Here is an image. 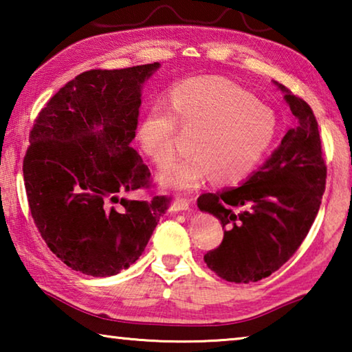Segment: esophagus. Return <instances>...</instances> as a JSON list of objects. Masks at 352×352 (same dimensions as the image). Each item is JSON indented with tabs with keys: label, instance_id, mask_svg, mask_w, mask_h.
I'll return each instance as SVG.
<instances>
[{
	"label": "esophagus",
	"instance_id": "34e87169",
	"mask_svg": "<svg viewBox=\"0 0 352 352\" xmlns=\"http://www.w3.org/2000/svg\"><path fill=\"white\" fill-rule=\"evenodd\" d=\"M189 206H190L189 200H186V199H177V200L174 201V204L170 205V211H172V212L186 211V210H189Z\"/></svg>",
	"mask_w": 352,
	"mask_h": 352
}]
</instances>
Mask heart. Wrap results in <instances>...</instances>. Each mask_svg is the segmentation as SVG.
I'll list each match as a JSON object with an SVG mask.
<instances>
[{"mask_svg": "<svg viewBox=\"0 0 352 352\" xmlns=\"http://www.w3.org/2000/svg\"><path fill=\"white\" fill-rule=\"evenodd\" d=\"M178 124L194 132V153L160 170L163 186L197 188L211 175L217 183L245 180L270 152L278 136V118L252 93L219 76L190 77L172 88L169 107H148L138 127L141 151L162 164L175 153Z\"/></svg>", "mask_w": 352, "mask_h": 352, "instance_id": "obj_1", "label": "heart"}]
</instances>
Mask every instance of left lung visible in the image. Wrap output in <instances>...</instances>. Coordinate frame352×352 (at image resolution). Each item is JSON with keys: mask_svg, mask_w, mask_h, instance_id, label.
I'll use <instances>...</instances> for the list:
<instances>
[{"mask_svg": "<svg viewBox=\"0 0 352 352\" xmlns=\"http://www.w3.org/2000/svg\"><path fill=\"white\" fill-rule=\"evenodd\" d=\"M296 127L267 163L237 188L201 194L197 206L222 223L223 241L206 265L225 281L256 283L283 267L306 239L326 186L318 122L311 107L281 83Z\"/></svg>", "mask_w": 352, "mask_h": 352, "instance_id": "8db88e82", "label": "left lung"}]
</instances>
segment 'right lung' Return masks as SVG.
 Returning <instances> with one entry per match:
<instances>
[{
	"mask_svg": "<svg viewBox=\"0 0 352 352\" xmlns=\"http://www.w3.org/2000/svg\"><path fill=\"white\" fill-rule=\"evenodd\" d=\"M160 63L90 69L65 83L35 118L23 160L29 210L46 245L76 272L102 278L144 252L170 197H121L152 186L130 147L141 87Z\"/></svg>",
	"mask_w": 352,
	"mask_h": 352,
	"instance_id": "1",
	"label": "right lung"
}]
</instances>
